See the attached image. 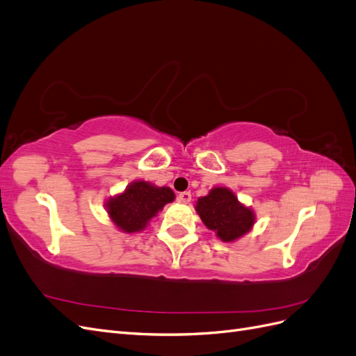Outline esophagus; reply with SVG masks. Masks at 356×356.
<instances>
[{"label": "esophagus", "mask_w": 356, "mask_h": 356, "mask_svg": "<svg viewBox=\"0 0 356 356\" xmlns=\"http://www.w3.org/2000/svg\"><path fill=\"white\" fill-rule=\"evenodd\" d=\"M177 199H178V202H182V203H188V202H191V195H190V191H182V193H179Z\"/></svg>", "instance_id": "obj_1"}]
</instances>
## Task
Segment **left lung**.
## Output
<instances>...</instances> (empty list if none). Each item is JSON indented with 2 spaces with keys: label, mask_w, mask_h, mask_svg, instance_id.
<instances>
[{
  "label": "left lung",
  "mask_w": 356,
  "mask_h": 356,
  "mask_svg": "<svg viewBox=\"0 0 356 356\" xmlns=\"http://www.w3.org/2000/svg\"><path fill=\"white\" fill-rule=\"evenodd\" d=\"M196 211L209 230L224 242H232L250 232L254 212L238 202L229 188L217 187L197 200Z\"/></svg>",
  "instance_id": "8db88e82"
}]
</instances>
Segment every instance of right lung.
<instances>
[{
	"label": "right lung",
	"mask_w": 356,
	"mask_h": 356,
	"mask_svg": "<svg viewBox=\"0 0 356 356\" xmlns=\"http://www.w3.org/2000/svg\"><path fill=\"white\" fill-rule=\"evenodd\" d=\"M175 199L174 191L168 187H153L145 181L134 182L124 193L110 199L106 207L113 222L123 232L134 233L145 227V224Z\"/></svg>",
	"instance_id": "add662e5"
}]
</instances>
